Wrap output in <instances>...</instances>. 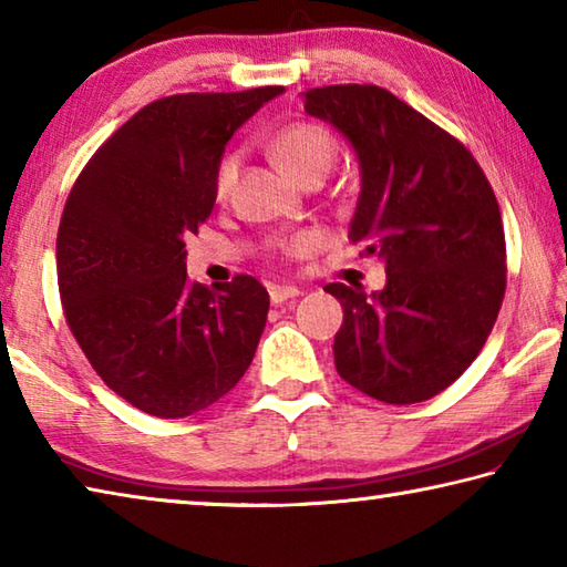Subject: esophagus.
<instances>
[{"instance_id":"obj_1","label":"esophagus","mask_w":567,"mask_h":567,"mask_svg":"<svg viewBox=\"0 0 567 567\" xmlns=\"http://www.w3.org/2000/svg\"><path fill=\"white\" fill-rule=\"evenodd\" d=\"M297 295H300V287H295V285H272L270 287V300L275 305L292 300V297H297Z\"/></svg>"}]
</instances>
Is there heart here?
<instances>
[{
  "label": "heart",
  "instance_id": "b5f03b06",
  "mask_svg": "<svg viewBox=\"0 0 567 567\" xmlns=\"http://www.w3.org/2000/svg\"><path fill=\"white\" fill-rule=\"evenodd\" d=\"M272 155L280 162L287 175L300 182V185H307L310 179H322L332 169L334 157H338V145H334V137L322 124L302 120L287 124L285 130L277 132V137L272 140ZM237 152H229V155L219 159L213 182L217 199L229 197L237 179ZM307 245H315V235H302L292 239L287 249H300Z\"/></svg>",
  "mask_w": 567,
  "mask_h": 567
}]
</instances>
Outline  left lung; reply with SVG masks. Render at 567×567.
<instances>
[{
	"label": "left lung",
	"mask_w": 567,
	"mask_h": 567,
	"mask_svg": "<svg viewBox=\"0 0 567 567\" xmlns=\"http://www.w3.org/2000/svg\"><path fill=\"white\" fill-rule=\"evenodd\" d=\"M358 152L352 243L385 262L380 292L330 282L344 310L334 368L364 395L412 405L453 385L501 312L507 265L495 192L463 142L378 84L302 94Z\"/></svg>",
	"instance_id": "1"
}]
</instances>
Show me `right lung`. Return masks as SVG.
Instances as JSON below:
<instances>
[{
  "label": "right lung",
  "instance_id": "right-lung-1",
  "mask_svg": "<svg viewBox=\"0 0 567 567\" xmlns=\"http://www.w3.org/2000/svg\"><path fill=\"white\" fill-rule=\"evenodd\" d=\"M282 87L150 102L74 179L56 233L64 318L104 385L147 415L187 417L255 358L270 295L249 275L187 280L185 237L215 207V169L245 120Z\"/></svg>",
  "mask_w": 567,
  "mask_h": 567
}]
</instances>
